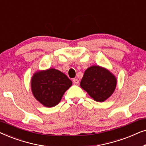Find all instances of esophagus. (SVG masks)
I'll list each match as a JSON object with an SVG mask.
<instances>
[{"instance_id":"obj_1","label":"esophagus","mask_w":146,"mask_h":146,"mask_svg":"<svg viewBox=\"0 0 146 146\" xmlns=\"http://www.w3.org/2000/svg\"><path fill=\"white\" fill-rule=\"evenodd\" d=\"M72 82H73L74 84L77 85V84H79V80H78V78H74L72 80Z\"/></svg>"}]
</instances>
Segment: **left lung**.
I'll return each instance as SVG.
<instances>
[{"label": "left lung", "mask_w": 146, "mask_h": 146, "mask_svg": "<svg viewBox=\"0 0 146 146\" xmlns=\"http://www.w3.org/2000/svg\"><path fill=\"white\" fill-rule=\"evenodd\" d=\"M117 80L108 70L99 66H93L85 71L80 86L95 101H105L112 94Z\"/></svg>", "instance_id": "8db88e82"}]
</instances>
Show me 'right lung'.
Returning a JSON list of instances; mask_svg holds the SVG:
<instances>
[{"label":"right lung","instance_id":"1","mask_svg":"<svg viewBox=\"0 0 146 146\" xmlns=\"http://www.w3.org/2000/svg\"><path fill=\"white\" fill-rule=\"evenodd\" d=\"M72 84V81L66 75L54 68L38 72L31 80L34 96L42 104L48 108L57 105Z\"/></svg>","mask_w":146,"mask_h":146}]
</instances>
